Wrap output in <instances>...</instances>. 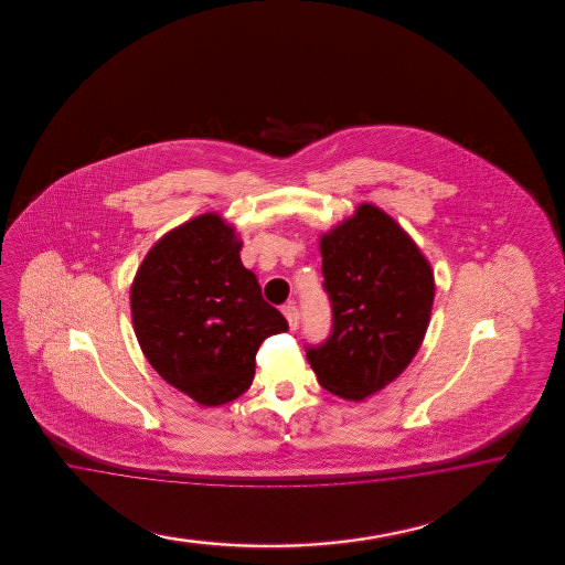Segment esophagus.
Returning <instances> with one entry per match:
<instances>
[{"mask_svg": "<svg viewBox=\"0 0 565 565\" xmlns=\"http://www.w3.org/2000/svg\"><path fill=\"white\" fill-rule=\"evenodd\" d=\"M281 310H284V315H286V319H288V326H290L291 331L298 329V323H300V312H298V308L294 307V305H286Z\"/></svg>", "mask_w": 565, "mask_h": 565, "instance_id": "esophagus-1", "label": "esophagus"}]
</instances>
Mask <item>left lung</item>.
<instances>
[{"instance_id":"1","label":"left lung","mask_w":565,"mask_h":565,"mask_svg":"<svg viewBox=\"0 0 565 565\" xmlns=\"http://www.w3.org/2000/svg\"><path fill=\"white\" fill-rule=\"evenodd\" d=\"M331 335L307 348L327 392L360 402L402 375L427 333L433 269L379 206L362 203L321 238Z\"/></svg>"}]
</instances>
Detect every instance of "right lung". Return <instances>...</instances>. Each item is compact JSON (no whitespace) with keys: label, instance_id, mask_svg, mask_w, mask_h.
<instances>
[{"label":"right lung","instance_id":"add662e5","mask_svg":"<svg viewBox=\"0 0 565 565\" xmlns=\"http://www.w3.org/2000/svg\"><path fill=\"white\" fill-rule=\"evenodd\" d=\"M217 213L168 232L147 253L130 288L138 343L161 379L201 406H222L255 379L258 345L288 331L263 300L257 275Z\"/></svg>","mask_w":565,"mask_h":565}]
</instances>
